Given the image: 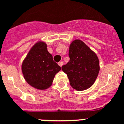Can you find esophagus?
<instances>
[{"label":"esophagus","instance_id":"esophagus-1","mask_svg":"<svg viewBox=\"0 0 124 124\" xmlns=\"http://www.w3.org/2000/svg\"><path fill=\"white\" fill-rule=\"evenodd\" d=\"M58 65H59V66L61 67L63 65V63L62 62V61H60V62H59V63H58Z\"/></svg>","mask_w":124,"mask_h":124}]
</instances>
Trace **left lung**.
Here are the masks:
<instances>
[{
    "mask_svg": "<svg viewBox=\"0 0 124 124\" xmlns=\"http://www.w3.org/2000/svg\"><path fill=\"white\" fill-rule=\"evenodd\" d=\"M69 55L70 61L61 69L67 74L70 86L79 91L90 88L100 71L96 54L83 41L76 39L70 45Z\"/></svg>",
    "mask_w": 124,
    "mask_h": 124,
    "instance_id": "8db88e82",
    "label": "left lung"
}]
</instances>
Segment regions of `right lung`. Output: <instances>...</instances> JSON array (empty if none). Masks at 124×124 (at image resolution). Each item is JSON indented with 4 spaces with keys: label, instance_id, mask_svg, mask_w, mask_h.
<instances>
[{
    "label": "right lung",
    "instance_id": "obj_1",
    "mask_svg": "<svg viewBox=\"0 0 124 124\" xmlns=\"http://www.w3.org/2000/svg\"><path fill=\"white\" fill-rule=\"evenodd\" d=\"M61 69L54 61L43 41H38L31 47L22 63V72L26 82L39 90L50 87L55 75Z\"/></svg>",
    "mask_w": 124,
    "mask_h": 124
}]
</instances>
